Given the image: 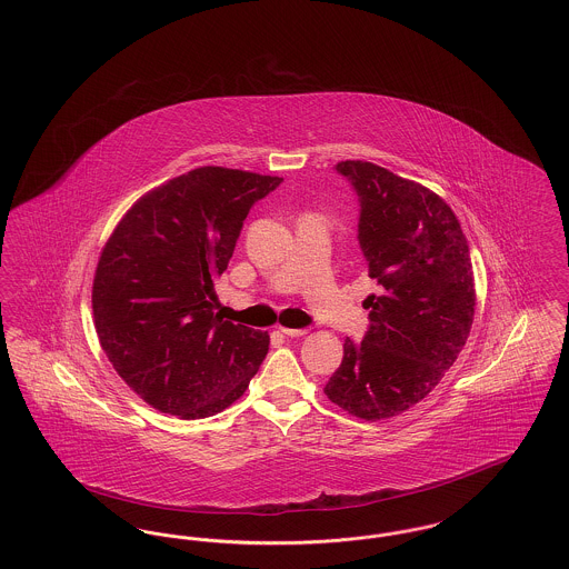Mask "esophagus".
Segmentation results:
<instances>
[{"label":"esophagus","instance_id":"34e87169","mask_svg":"<svg viewBox=\"0 0 569 569\" xmlns=\"http://www.w3.org/2000/svg\"><path fill=\"white\" fill-rule=\"evenodd\" d=\"M286 337H302V335H307V328H279Z\"/></svg>","mask_w":569,"mask_h":569}]
</instances>
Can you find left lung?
<instances>
[{
    "label": "left lung",
    "mask_w": 569,
    "mask_h": 569,
    "mask_svg": "<svg viewBox=\"0 0 569 569\" xmlns=\"http://www.w3.org/2000/svg\"><path fill=\"white\" fill-rule=\"evenodd\" d=\"M358 196V243L381 288L365 300L369 330L346 339L326 397L362 420L422 401L455 365L473 325L469 244L452 209L378 163H337Z\"/></svg>",
    "instance_id": "left-lung-1"
}]
</instances>
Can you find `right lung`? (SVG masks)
<instances>
[{
    "label": "right lung",
    "mask_w": 569,
    "mask_h": 569,
    "mask_svg": "<svg viewBox=\"0 0 569 569\" xmlns=\"http://www.w3.org/2000/svg\"><path fill=\"white\" fill-rule=\"evenodd\" d=\"M283 179L202 166L144 193L100 253L91 305L102 350L149 406L196 420L243 397L269 335L216 313L249 209Z\"/></svg>",
    "instance_id": "1"
}]
</instances>
